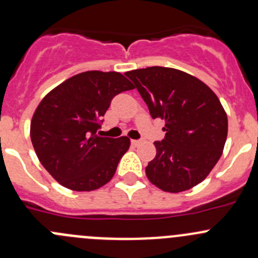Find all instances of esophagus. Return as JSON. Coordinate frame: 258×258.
Returning a JSON list of instances; mask_svg holds the SVG:
<instances>
[{
  "label": "esophagus",
  "instance_id": "esophagus-1",
  "mask_svg": "<svg viewBox=\"0 0 258 258\" xmlns=\"http://www.w3.org/2000/svg\"><path fill=\"white\" fill-rule=\"evenodd\" d=\"M142 142H144V140H132L131 141V144L135 146V147H137V146H140L142 144Z\"/></svg>",
  "mask_w": 258,
  "mask_h": 258
}]
</instances>
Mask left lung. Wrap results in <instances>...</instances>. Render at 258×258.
<instances>
[{
    "mask_svg": "<svg viewBox=\"0 0 258 258\" xmlns=\"http://www.w3.org/2000/svg\"><path fill=\"white\" fill-rule=\"evenodd\" d=\"M152 118L165 119L162 141L146 167L151 183L171 194L201 183L222 155L227 114L216 93L201 80L170 67L126 72Z\"/></svg>",
    "mask_w": 258,
    "mask_h": 258,
    "instance_id": "1",
    "label": "left lung"
}]
</instances>
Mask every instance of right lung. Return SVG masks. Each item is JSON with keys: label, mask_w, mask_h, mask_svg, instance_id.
Returning <instances> with one entry per match:
<instances>
[{"label": "right lung", "mask_w": 258, "mask_h": 258, "mask_svg": "<svg viewBox=\"0 0 258 258\" xmlns=\"http://www.w3.org/2000/svg\"><path fill=\"white\" fill-rule=\"evenodd\" d=\"M134 86L119 72L87 71L49 91L31 121V141L43 167L72 191H93L113 177L130 139L100 137L116 95Z\"/></svg>", "instance_id": "obj_1"}]
</instances>
